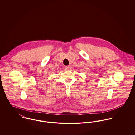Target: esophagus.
I'll list each match as a JSON object with an SVG mask.
<instances>
[{
	"instance_id": "obj_1",
	"label": "esophagus",
	"mask_w": 135,
	"mask_h": 135,
	"mask_svg": "<svg viewBox=\"0 0 135 135\" xmlns=\"http://www.w3.org/2000/svg\"><path fill=\"white\" fill-rule=\"evenodd\" d=\"M71 69V66L70 65H68L65 66V70H70Z\"/></svg>"
}]
</instances>
